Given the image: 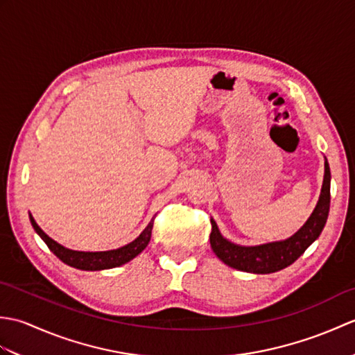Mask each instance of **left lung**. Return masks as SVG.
I'll list each match as a JSON object with an SVG mask.
<instances>
[{"label": "left lung", "instance_id": "1", "mask_svg": "<svg viewBox=\"0 0 355 355\" xmlns=\"http://www.w3.org/2000/svg\"><path fill=\"white\" fill-rule=\"evenodd\" d=\"M329 183L331 172L329 164L325 160V177H323V186L318 206H315L314 212L304 224V227L297 233H294L291 238L279 241V243L243 247L232 244L230 241L223 238L216 223L210 220V223H212L210 247L224 263L236 270L247 271V273L267 275L291 266L319 238L320 232L325 227L329 212Z\"/></svg>", "mask_w": 355, "mask_h": 355}]
</instances>
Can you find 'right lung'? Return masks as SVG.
Returning <instances> with one entry per match:
<instances>
[{"instance_id": "right-lung-1", "label": "right lung", "mask_w": 355, "mask_h": 355, "mask_svg": "<svg viewBox=\"0 0 355 355\" xmlns=\"http://www.w3.org/2000/svg\"><path fill=\"white\" fill-rule=\"evenodd\" d=\"M30 223H32L33 229L36 230L37 235L42 238L44 243L47 244L50 250L55 253L64 263H67V266H70V267L79 268V270H87V271L114 268V267L123 266V263L134 259L135 256L141 253L146 248L149 239H150V233H153V225H154V220H150V223L146 225V229L143 230L140 235L132 241V243L126 244L120 248H116V250L76 252V250H70V248H65L64 245L58 244L56 241H53L49 235H45L40 225H37L36 221L33 220L32 215H30Z\"/></svg>"}]
</instances>
